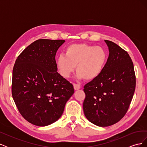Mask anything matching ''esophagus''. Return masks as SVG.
<instances>
[{"label": "esophagus", "instance_id": "1", "mask_svg": "<svg viewBox=\"0 0 147 147\" xmlns=\"http://www.w3.org/2000/svg\"><path fill=\"white\" fill-rule=\"evenodd\" d=\"M73 85H74V88L75 90H80V86L79 84H78L74 83Z\"/></svg>", "mask_w": 147, "mask_h": 147}]
</instances>
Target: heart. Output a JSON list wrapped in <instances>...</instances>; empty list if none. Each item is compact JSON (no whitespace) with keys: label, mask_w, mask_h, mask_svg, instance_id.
<instances>
[{"label":"heart","mask_w":147,"mask_h":147,"mask_svg":"<svg viewBox=\"0 0 147 147\" xmlns=\"http://www.w3.org/2000/svg\"><path fill=\"white\" fill-rule=\"evenodd\" d=\"M64 55L57 57L56 65L65 78L70 76L76 65L78 79L92 80L100 75L107 61V53L104 48L84 43L69 46Z\"/></svg>","instance_id":"b5f03b06"}]
</instances>
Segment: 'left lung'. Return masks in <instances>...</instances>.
I'll list each match as a JSON object with an SVG mask.
<instances>
[{"instance_id":"obj_1","label":"left lung","mask_w":147,"mask_h":147,"mask_svg":"<svg viewBox=\"0 0 147 147\" xmlns=\"http://www.w3.org/2000/svg\"><path fill=\"white\" fill-rule=\"evenodd\" d=\"M104 41L109 51L107 61L99 76L85 84L83 90L84 114L100 127L113 125L125 115L136 88L131 57L116 43Z\"/></svg>"}]
</instances>
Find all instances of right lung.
Instances as JSON below:
<instances>
[{
  "mask_svg": "<svg viewBox=\"0 0 147 147\" xmlns=\"http://www.w3.org/2000/svg\"><path fill=\"white\" fill-rule=\"evenodd\" d=\"M64 40L39 39L26 48L13 69L12 96L23 117L46 126L63 113L74 89L57 72L55 56Z\"/></svg>",
  "mask_w": 147,
  "mask_h": 147,
  "instance_id": "1",
  "label": "right lung"
}]
</instances>
